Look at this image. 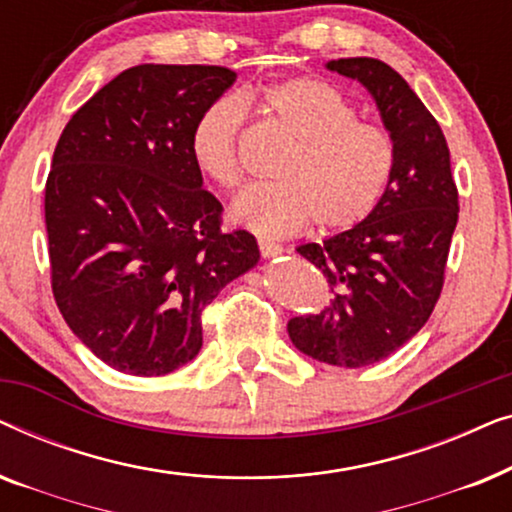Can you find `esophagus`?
Wrapping results in <instances>:
<instances>
[{"label": "esophagus", "mask_w": 512, "mask_h": 512, "mask_svg": "<svg viewBox=\"0 0 512 512\" xmlns=\"http://www.w3.org/2000/svg\"><path fill=\"white\" fill-rule=\"evenodd\" d=\"M258 249H261L263 258H275V256L282 254V247H279V244H275V242H270V240L258 242Z\"/></svg>", "instance_id": "esophagus-1"}]
</instances>
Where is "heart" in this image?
<instances>
[{
	"instance_id": "heart-1",
	"label": "heart",
	"mask_w": 512,
	"mask_h": 512,
	"mask_svg": "<svg viewBox=\"0 0 512 512\" xmlns=\"http://www.w3.org/2000/svg\"><path fill=\"white\" fill-rule=\"evenodd\" d=\"M242 102L261 107L296 144L277 165L279 181L242 191L230 219L263 237H286L310 221L347 230L373 212L394 174L396 146L380 125L356 121V107L338 88L296 76L244 93ZM242 123L240 102L221 97L191 128L193 163L221 188L240 184Z\"/></svg>"
}]
</instances>
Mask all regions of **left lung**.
I'll return each mask as SVG.
<instances>
[{
  "label": "left lung",
  "mask_w": 512,
  "mask_h": 512,
  "mask_svg": "<svg viewBox=\"0 0 512 512\" xmlns=\"http://www.w3.org/2000/svg\"><path fill=\"white\" fill-rule=\"evenodd\" d=\"M326 69L359 81L396 146L382 200L354 228L296 249L328 284L317 314L286 324L296 349L328 366L363 368L403 347L431 317L459 219L445 135L387 62L340 58Z\"/></svg>",
  "instance_id": "1"
}]
</instances>
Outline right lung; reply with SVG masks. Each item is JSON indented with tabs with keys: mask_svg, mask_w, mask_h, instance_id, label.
<instances>
[{
	"mask_svg": "<svg viewBox=\"0 0 512 512\" xmlns=\"http://www.w3.org/2000/svg\"><path fill=\"white\" fill-rule=\"evenodd\" d=\"M237 74L137 65L62 130L46 181L53 296L72 333L118 373L153 377L202 347V310L258 263L247 230H221L191 128Z\"/></svg>",
	"mask_w": 512,
	"mask_h": 512,
	"instance_id": "obj_1",
	"label": "right lung"
}]
</instances>
